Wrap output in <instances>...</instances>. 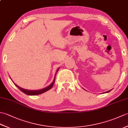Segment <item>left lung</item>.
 I'll list each match as a JSON object with an SVG mask.
<instances>
[{
    "label": "left lung",
    "instance_id": "8db88e82",
    "mask_svg": "<svg viewBox=\"0 0 128 128\" xmlns=\"http://www.w3.org/2000/svg\"><path fill=\"white\" fill-rule=\"evenodd\" d=\"M111 90H109V91H106V92H104V93H108V92H110Z\"/></svg>",
    "mask_w": 128,
    "mask_h": 128
}]
</instances>
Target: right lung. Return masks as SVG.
I'll return each mask as SVG.
<instances>
[{
  "instance_id": "add662e5",
  "label": "right lung",
  "mask_w": 128,
  "mask_h": 128,
  "mask_svg": "<svg viewBox=\"0 0 128 128\" xmlns=\"http://www.w3.org/2000/svg\"><path fill=\"white\" fill-rule=\"evenodd\" d=\"M59 69V68H58V69H57V70H56V74H55V77H54V80L53 81L52 83L50 85L46 87V88H43V89H41V90H26V89H24V88H20V87H19L18 86L15 84H15V85L16 87H17L18 88H19V90H20V91H21L22 92H24V94H28V95H30V96H34V95H38V94H42L43 93H44V92L48 91L49 90H50L52 88L53 85H54V82H55L56 76V72H58Z\"/></svg>"
}]
</instances>
